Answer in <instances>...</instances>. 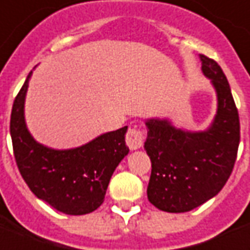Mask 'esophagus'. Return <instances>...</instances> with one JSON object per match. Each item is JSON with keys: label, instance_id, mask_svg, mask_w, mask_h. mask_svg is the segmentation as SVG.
Wrapping results in <instances>:
<instances>
[{"label": "esophagus", "instance_id": "obj_1", "mask_svg": "<svg viewBox=\"0 0 250 250\" xmlns=\"http://www.w3.org/2000/svg\"><path fill=\"white\" fill-rule=\"evenodd\" d=\"M144 140H145V136H144V132L137 126L129 127V130L126 133V141L127 147L130 150H136V149H140V147L144 145Z\"/></svg>", "mask_w": 250, "mask_h": 250}]
</instances>
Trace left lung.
<instances>
[{"label":"left lung","mask_w":250,"mask_h":250,"mask_svg":"<svg viewBox=\"0 0 250 250\" xmlns=\"http://www.w3.org/2000/svg\"><path fill=\"white\" fill-rule=\"evenodd\" d=\"M204 76L217 93V113L202 132L146 120L145 150L152 161L147 200L160 210L189 212L214 197L233 170L240 144V120L230 86L214 60L200 54Z\"/></svg>","instance_id":"8db88e82"}]
</instances>
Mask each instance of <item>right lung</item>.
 <instances>
[{
    "label": "right lung",
    "mask_w": 250,
    "mask_h": 250,
    "mask_svg": "<svg viewBox=\"0 0 250 250\" xmlns=\"http://www.w3.org/2000/svg\"><path fill=\"white\" fill-rule=\"evenodd\" d=\"M26 81L14 100L10 136L18 170L36 196L58 212L81 216L96 210L105 198L113 172L129 153L127 126L104 133L83 146L57 150L37 143L25 123Z\"/></svg>",
    "instance_id": "right-lung-1"
}]
</instances>
